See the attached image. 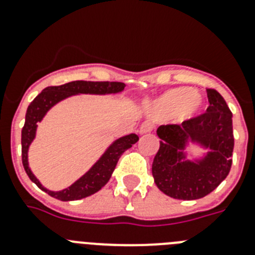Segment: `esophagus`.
Wrapping results in <instances>:
<instances>
[{
  "label": "esophagus",
  "instance_id": "esophagus-1",
  "mask_svg": "<svg viewBox=\"0 0 255 255\" xmlns=\"http://www.w3.org/2000/svg\"><path fill=\"white\" fill-rule=\"evenodd\" d=\"M153 129V125L149 123V121H145V123L141 124L140 129H139V132L140 134H147V132H150Z\"/></svg>",
  "mask_w": 255,
  "mask_h": 255
}]
</instances>
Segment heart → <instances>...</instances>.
Listing matches in <instances>:
<instances>
[{
  "mask_svg": "<svg viewBox=\"0 0 255 255\" xmlns=\"http://www.w3.org/2000/svg\"><path fill=\"white\" fill-rule=\"evenodd\" d=\"M203 96L189 87H177L168 89L150 106L153 116L164 119L175 116L179 121L194 119L203 110Z\"/></svg>",
  "mask_w": 255,
  "mask_h": 255,
  "instance_id": "heart-1",
  "label": "heart"
}]
</instances>
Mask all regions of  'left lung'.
<instances>
[{
	"label": "left lung",
	"mask_w": 255,
	"mask_h": 255,
	"mask_svg": "<svg viewBox=\"0 0 255 255\" xmlns=\"http://www.w3.org/2000/svg\"><path fill=\"white\" fill-rule=\"evenodd\" d=\"M207 96L206 114L181 125H162L157 129L161 140L153 159V177L157 188L175 199L206 197L226 179L231 168L233 114L217 91L207 89ZM190 142L209 152L202 159L188 160L185 149Z\"/></svg>",
	"instance_id": "8db88e82"
}]
</instances>
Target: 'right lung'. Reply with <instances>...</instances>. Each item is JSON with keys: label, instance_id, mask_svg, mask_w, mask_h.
I'll list each match as a JSON object with an SVG mask.
<instances>
[{"label": "right lung", "instance_id": "right-lung-1", "mask_svg": "<svg viewBox=\"0 0 255 255\" xmlns=\"http://www.w3.org/2000/svg\"><path fill=\"white\" fill-rule=\"evenodd\" d=\"M125 84L119 82H84V80H76L66 84L58 85V87H48L40 92L34 100L28 106L25 115V124L21 130V159L22 166L25 170L29 179L34 182L40 190L46 191L47 194L56 198L62 202L69 200H78L87 198L94 194L103 188L108 182L116 167L117 161L126 149L132 147L139 140L136 134H129L125 136L116 139L106 152L101 155V158L85 172L80 179L76 180L73 185L60 191H52L44 188L39 182V180L31 172L28 163V150L31 141L34 140L35 132H37L38 123L43 120L47 112L51 110L56 103L66 100L71 96L76 94H116L124 91Z\"/></svg>", "mask_w": 255, "mask_h": 255}]
</instances>
